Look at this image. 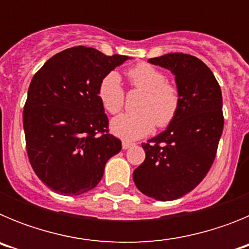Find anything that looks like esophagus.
Wrapping results in <instances>:
<instances>
[{
	"instance_id": "obj_1",
	"label": "esophagus",
	"mask_w": 249,
	"mask_h": 249,
	"mask_svg": "<svg viewBox=\"0 0 249 249\" xmlns=\"http://www.w3.org/2000/svg\"><path fill=\"white\" fill-rule=\"evenodd\" d=\"M131 146H133V143H132V142H128V141H122V148L123 149H128Z\"/></svg>"
}]
</instances>
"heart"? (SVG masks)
Wrapping results in <instances>:
<instances>
[{"mask_svg":"<svg viewBox=\"0 0 249 249\" xmlns=\"http://www.w3.org/2000/svg\"><path fill=\"white\" fill-rule=\"evenodd\" d=\"M132 86L146 92L140 106V113H123L111 122L114 136L124 141H136L149 135L156 123L167 127L175 120L179 108V93L171 83L166 82V74L148 63H138L127 71ZM98 98L103 108L114 114L122 109L124 89L117 72H109L98 85Z\"/></svg>","mask_w":249,"mask_h":249,"instance_id":"heart-1","label":"heart"}]
</instances>
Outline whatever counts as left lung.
I'll use <instances>...</instances> for the list:
<instances>
[{"mask_svg":"<svg viewBox=\"0 0 249 249\" xmlns=\"http://www.w3.org/2000/svg\"><path fill=\"white\" fill-rule=\"evenodd\" d=\"M148 62L172 72L181 102L166 131L142 143L146 160L133 181L151 198L173 201L198 186L212 167L223 131L222 92L197 57L167 53Z\"/></svg>","mask_w":249,"mask_h":249,"instance_id":"1","label":"left lung"}]
</instances>
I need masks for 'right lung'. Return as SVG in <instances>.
Segmentation results:
<instances>
[{
  "label": "right lung",
  "mask_w": 249,
  "mask_h": 249,
  "mask_svg": "<svg viewBox=\"0 0 249 249\" xmlns=\"http://www.w3.org/2000/svg\"><path fill=\"white\" fill-rule=\"evenodd\" d=\"M127 59L77 46L51 57L31 81L23 109L26 148L37 177L54 192L93 190L107 160L122 148L107 129L98 85Z\"/></svg>",
  "instance_id": "obj_1"
}]
</instances>
